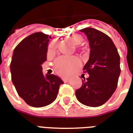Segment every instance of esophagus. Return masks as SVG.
<instances>
[{
    "instance_id": "1",
    "label": "esophagus",
    "mask_w": 133,
    "mask_h": 133,
    "mask_svg": "<svg viewBox=\"0 0 133 133\" xmlns=\"http://www.w3.org/2000/svg\"><path fill=\"white\" fill-rule=\"evenodd\" d=\"M63 81L64 83H68L69 82V79L68 78H63Z\"/></svg>"
}]
</instances>
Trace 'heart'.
<instances>
[{
	"label": "heart",
	"instance_id": "1",
	"mask_svg": "<svg viewBox=\"0 0 133 133\" xmlns=\"http://www.w3.org/2000/svg\"><path fill=\"white\" fill-rule=\"evenodd\" d=\"M68 40L71 42L75 45H79L83 43V38L79 34H73L70 35L68 38ZM57 45L55 43H52L50 44L48 48V55H51L54 54L56 50ZM80 61L77 58H69L62 56L57 58L54 62V68L57 73L59 75L66 76L69 75L73 71L78 68L80 65Z\"/></svg>",
	"mask_w": 133,
	"mask_h": 133
}]
</instances>
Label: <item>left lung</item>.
<instances>
[{
  "instance_id": "1",
  "label": "left lung",
  "mask_w": 133,
  "mask_h": 133,
  "mask_svg": "<svg viewBox=\"0 0 133 133\" xmlns=\"http://www.w3.org/2000/svg\"><path fill=\"white\" fill-rule=\"evenodd\" d=\"M81 31L89 42V60L83 68L89 77L82 80V86L75 91V95L85 105L98 107L105 103L116 90L120 74V55L106 34L92 28Z\"/></svg>"
}]
</instances>
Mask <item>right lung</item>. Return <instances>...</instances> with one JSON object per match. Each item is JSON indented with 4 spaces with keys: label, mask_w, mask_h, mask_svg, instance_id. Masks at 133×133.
Here are the masks:
<instances>
[{
    "label": "right lung",
    "mask_w": 133,
    "mask_h": 133,
    "mask_svg": "<svg viewBox=\"0 0 133 133\" xmlns=\"http://www.w3.org/2000/svg\"><path fill=\"white\" fill-rule=\"evenodd\" d=\"M50 38L41 32L28 36L14 49L10 63L11 79L18 94L35 108L52 103L64 83L57 75L43 74L42 64L47 60Z\"/></svg>",
    "instance_id": "1"
}]
</instances>
